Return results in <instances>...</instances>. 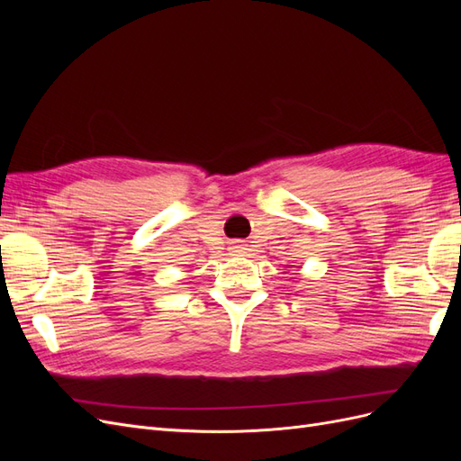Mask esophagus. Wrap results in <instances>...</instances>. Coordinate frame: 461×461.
Listing matches in <instances>:
<instances>
[{"label": "esophagus", "mask_w": 461, "mask_h": 461, "mask_svg": "<svg viewBox=\"0 0 461 461\" xmlns=\"http://www.w3.org/2000/svg\"><path fill=\"white\" fill-rule=\"evenodd\" d=\"M244 249H246V248H242V246H236V252H240V254H242Z\"/></svg>", "instance_id": "34e87169"}]
</instances>
